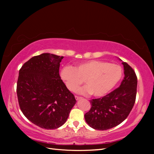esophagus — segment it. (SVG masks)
Returning <instances> with one entry per match:
<instances>
[{
	"mask_svg": "<svg viewBox=\"0 0 154 154\" xmlns=\"http://www.w3.org/2000/svg\"><path fill=\"white\" fill-rule=\"evenodd\" d=\"M75 99H76L77 100H79V99H82V97H78V96H75Z\"/></svg>",
	"mask_w": 154,
	"mask_h": 154,
	"instance_id": "esophagus-1",
	"label": "esophagus"
}]
</instances>
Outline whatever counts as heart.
I'll use <instances>...</instances> for the list:
<instances>
[{
	"instance_id": "1",
	"label": "heart",
	"mask_w": 154,
	"mask_h": 154,
	"mask_svg": "<svg viewBox=\"0 0 154 154\" xmlns=\"http://www.w3.org/2000/svg\"><path fill=\"white\" fill-rule=\"evenodd\" d=\"M122 70L116 64L99 60H89L75 64L74 67H65L61 71V77L67 88L75 90L82 84L87 86L77 89L79 94L101 97L108 93L121 79Z\"/></svg>"
}]
</instances>
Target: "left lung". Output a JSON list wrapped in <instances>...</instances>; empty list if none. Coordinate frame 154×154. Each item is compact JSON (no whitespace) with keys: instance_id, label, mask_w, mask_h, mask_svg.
Wrapping results in <instances>:
<instances>
[{"instance_id":"obj_1","label":"left lung","mask_w":154,"mask_h":154,"mask_svg":"<svg viewBox=\"0 0 154 154\" xmlns=\"http://www.w3.org/2000/svg\"><path fill=\"white\" fill-rule=\"evenodd\" d=\"M122 63L124 77L120 87L102 98L90 100L91 108L85 114V119L94 129L105 130L118 126L126 119L134 105L136 75L127 63Z\"/></svg>"}]
</instances>
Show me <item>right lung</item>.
Instances as JSON below:
<instances>
[{"label": "right lung", "instance_id": "right-lung-1", "mask_svg": "<svg viewBox=\"0 0 154 154\" xmlns=\"http://www.w3.org/2000/svg\"><path fill=\"white\" fill-rule=\"evenodd\" d=\"M63 56H34L19 71L16 93L24 115L42 128L56 129L66 122L76 103L59 73Z\"/></svg>", "mask_w": 154, "mask_h": 154}]
</instances>
